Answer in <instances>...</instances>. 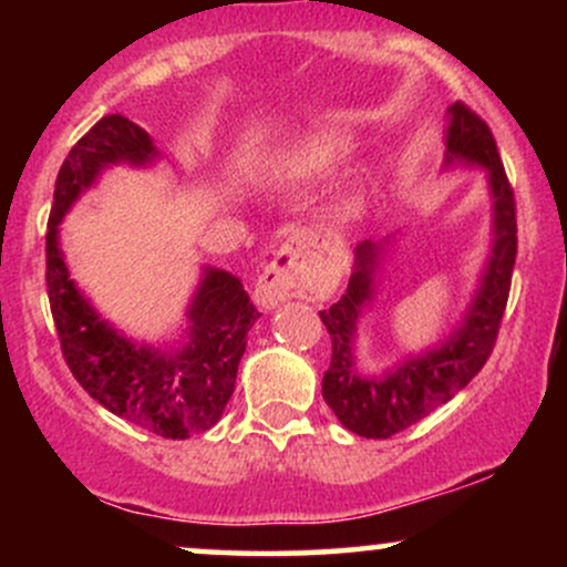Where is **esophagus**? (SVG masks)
<instances>
[{"mask_svg": "<svg viewBox=\"0 0 567 567\" xmlns=\"http://www.w3.org/2000/svg\"><path fill=\"white\" fill-rule=\"evenodd\" d=\"M311 237L303 231L290 234L277 256L266 264L264 275L258 277L256 298L261 306H277L292 296L309 290V271H306V252H309Z\"/></svg>", "mask_w": 567, "mask_h": 567, "instance_id": "obj_1", "label": "esophagus"}]
</instances>
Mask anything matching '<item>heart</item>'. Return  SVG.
<instances>
[{"label":"heart","instance_id":"b5f03b06","mask_svg":"<svg viewBox=\"0 0 567 567\" xmlns=\"http://www.w3.org/2000/svg\"><path fill=\"white\" fill-rule=\"evenodd\" d=\"M343 152V143L338 141H322V143H309L301 152L292 154L290 167L298 175H315L330 167L338 159V154Z\"/></svg>","mask_w":567,"mask_h":567}]
</instances>
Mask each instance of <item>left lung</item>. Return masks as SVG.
<instances>
[{
  "mask_svg": "<svg viewBox=\"0 0 567 567\" xmlns=\"http://www.w3.org/2000/svg\"><path fill=\"white\" fill-rule=\"evenodd\" d=\"M453 159L485 165L496 199V243H493L483 288L474 298L464 328L455 330L440 349L408 360L383 379L357 373L351 341H354L362 303L370 298V285H373L370 279L381 252L379 245L370 243L357 247V269L349 279L347 292L330 309L320 311L333 341V357L322 379V396L338 421L360 437L386 440L419 424L434 408L445 405L451 396L458 394L483 370L496 347L501 320L509 301L514 258H517V205L491 127L461 101L451 106V127H447V162Z\"/></svg>",
  "mask_w": 567,
  "mask_h": 567,
  "instance_id": "8db88e82",
  "label": "left lung"
}]
</instances>
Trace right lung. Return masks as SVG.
I'll return each instance as SVG.
<instances>
[{"instance_id":"obj_1","label":"right lung","mask_w":567,"mask_h":567,"mask_svg":"<svg viewBox=\"0 0 567 567\" xmlns=\"http://www.w3.org/2000/svg\"><path fill=\"white\" fill-rule=\"evenodd\" d=\"M146 130L122 114L97 120L63 159L44 237V279L63 360L80 386L130 424L167 440L207 432L224 413L237 381L245 338L258 311L229 271L207 269L188 309V341L171 354L138 349L90 309L69 279L58 250V224L82 188L114 162L143 165L154 157Z\"/></svg>"}]
</instances>
